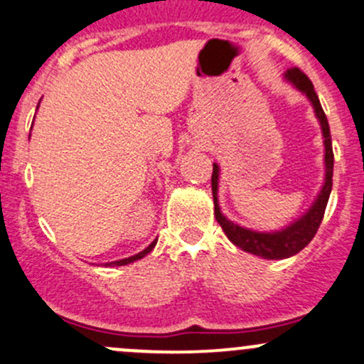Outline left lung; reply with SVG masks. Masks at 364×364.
Returning a JSON list of instances; mask_svg holds the SVG:
<instances>
[{
  "mask_svg": "<svg viewBox=\"0 0 364 364\" xmlns=\"http://www.w3.org/2000/svg\"><path fill=\"white\" fill-rule=\"evenodd\" d=\"M287 77L295 85L300 92H304L307 95V99L311 100L314 105L316 116H318L319 123L323 128V136H324V165H326V177H324V186L319 193L318 199L312 205V208L304 215L300 220L293 222L291 225H288L287 229L277 230V232H255V230H250L245 228H240L234 222L228 220L218 208L217 201V187H218V166L213 165V173H212V193H213V205H215V218L220 224V228L224 229V232L228 234V237L232 241L234 245L240 246L245 252L253 253V255L262 257V259L276 260V259H288V257L295 255L300 250H304L311 243L312 237L318 232L319 225L324 217V210H326L328 198L331 193V177H333V149H331V135H330V127H328L326 114H324L321 102H319L318 95H316L314 87H312L311 80L306 76V73L300 71L299 68H291L287 71Z\"/></svg>",
  "mask_w": 364,
  "mask_h": 364,
  "instance_id": "left-lung-1",
  "label": "left lung"
}]
</instances>
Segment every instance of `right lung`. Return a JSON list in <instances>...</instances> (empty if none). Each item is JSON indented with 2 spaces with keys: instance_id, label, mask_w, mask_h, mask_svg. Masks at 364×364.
Returning a JSON list of instances; mask_svg holds the SVG:
<instances>
[{
  "instance_id": "right-lung-1",
  "label": "right lung",
  "mask_w": 364,
  "mask_h": 364,
  "mask_svg": "<svg viewBox=\"0 0 364 364\" xmlns=\"http://www.w3.org/2000/svg\"><path fill=\"white\" fill-rule=\"evenodd\" d=\"M156 243H158V240H154V241H152V243H151L149 246H147V248L144 250V252L136 253V255H134V257H128V259H123V260H116V262H111V264H105V265H127V264H130V262H135V260L142 259V257H146L147 253H149L151 250L154 248Z\"/></svg>"
}]
</instances>
